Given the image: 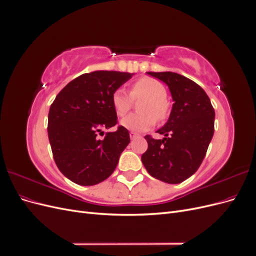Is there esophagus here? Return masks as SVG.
Returning a JSON list of instances; mask_svg holds the SVG:
<instances>
[{"mask_svg":"<svg viewBox=\"0 0 256 256\" xmlns=\"http://www.w3.org/2000/svg\"><path fill=\"white\" fill-rule=\"evenodd\" d=\"M129 136H130V138H138V136H138V134H136V132H130Z\"/></svg>","mask_w":256,"mask_h":256,"instance_id":"34e87169","label":"esophagus"}]
</instances>
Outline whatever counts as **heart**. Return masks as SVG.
<instances>
[{"label":"heart","instance_id":"1","mask_svg":"<svg viewBox=\"0 0 256 256\" xmlns=\"http://www.w3.org/2000/svg\"><path fill=\"white\" fill-rule=\"evenodd\" d=\"M166 88L157 79L150 76H142L131 85L130 95L120 88H116L111 97L113 109L118 116L126 115L132 106V99L146 98L141 104L143 113H134L122 120V127L134 132H142L148 130L158 120H164L168 114L166 102Z\"/></svg>","mask_w":256,"mask_h":256}]
</instances>
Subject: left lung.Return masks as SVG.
Masks as SVG:
<instances>
[{"instance_id":"left-lung-1","label":"left lung","mask_w":256,"mask_h":256,"mask_svg":"<svg viewBox=\"0 0 256 256\" xmlns=\"http://www.w3.org/2000/svg\"><path fill=\"white\" fill-rule=\"evenodd\" d=\"M147 74L168 85L174 104L166 125L157 130L164 138L145 136L148 148L141 159L152 177L180 184L202 164L214 136V110L205 90L192 80L172 72Z\"/></svg>"}]
</instances>
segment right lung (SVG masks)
Masks as SVG:
<instances>
[{
    "instance_id": "obj_1",
    "label": "right lung",
    "mask_w": 256,
    "mask_h": 256,
    "mask_svg": "<svg viewBox=\"0 0 256 256\" xmlns=\"http://www.w3.org/2000/svg\"><path fill=\"white\" fill-rule=\"evenodd\" d=\"M134 74L98 70L81 74L62 90L50 106L48 136L54 161L68 180L94 186L109 177L130 142L120 126L104 138L98 134L118 124L111 97Z\"/></svg>"
}]
</instances>
